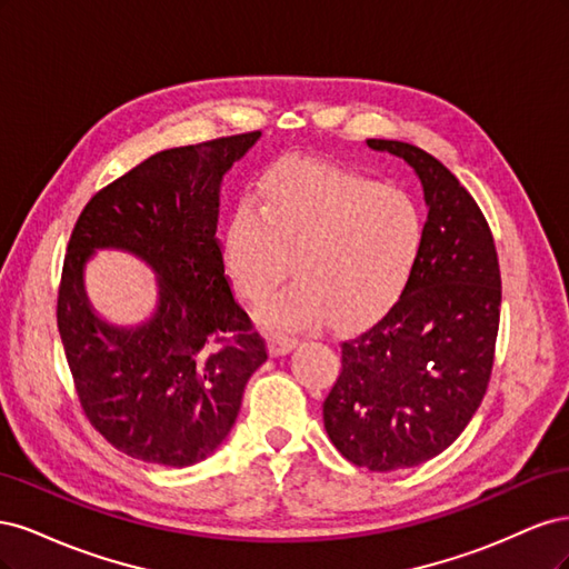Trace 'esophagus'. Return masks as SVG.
Returning a JSON list of instances; mask_svg holds the SVG:
<instances>
[{"instance_id": "esophagus-1", "label": "esophagus", "mask_w": 569, "mask_h": 569, "mask_svg": "<svg viewBox=\"0 0 569 569\" xmlns=\"http://www.w3.org/2000/svg\"><path fill=\"white\" fill-rule=\"evenodd\" d=\"M295 347H297V337H289V335H282V332H274L270 337V353L272 356H284Z\"/></svg>"}]
</instances>
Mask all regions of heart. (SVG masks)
I'll use <instances>...</instances> for the list:
<instances>
[{
  "instance_id": "heart-1",
  "label": "heart",
  "mask_w": 569,
  "mask_h": 569,
  "mask_svg": "<svg viewBox=\"0 0 569 569\" xmlns=\"http://www.w3.org/2000/svg\"><path fill=\"white\" fill-rule=\"evenodd\" d=\"M425 244L420 203L399 187L322 163H280L258 187V206L232 211L222 258L239 297L263 303L291 270L299 280L266 318L313 327L375 318L403 295Z\"/></svg>"
}]
</instances>
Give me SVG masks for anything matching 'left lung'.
Segmentation results:
<instances>
[{"mask_svg": "<svg viewBox=\"0 0 569 569\" xmlns=\"http://www.w3.org/2000/svg\"><path fill=\"white\" fill-rule=\"evenodd\" d=\"M368 147L418 173L429 206L425 244L403 295L366 332L341 341V372L322 420L343 458L391 472L449 449L485 399L501 270L485 213L449 168L408 142Z\"/></svg>", "mask_w": 569, "mask_h": 569, "instance_id": "1", "label": "left lung"}]
</instances>
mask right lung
<instances>
[{
	"label": "right lung",
	"instance_id": "obj_1",
	"mask_svg": "<svg viewBox=\"0 0 569 569\" xmlns=\"http://www.w3.org/2000/svg\"><path fill=\"white\" fill-rule=\"evenodd\" d=\"M261 132L153 153L88 201L68 239L57 325L84 418L130 458L187 468L232 429L266 339L237 303L218 242L220 180ZM132 250L160 274L137 331L99 321L81 289L94 248Z\"/></svg>",
	"mask_w": 569,
	"mask_h": 569
}]
</instances>
